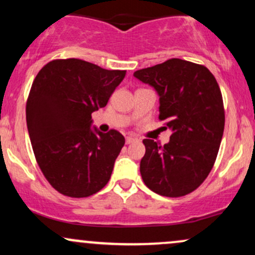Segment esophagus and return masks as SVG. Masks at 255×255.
I'll return each instance as SVG.
<instances>
[{
  "label": "esophagus",
  "instance_id": "34e87169",
  "mask_svg": "<svg viewBox=\"0 0 255 255\" xmlns=\"http://www.w3.org/2000/svg\"><path fill=\"white\" fill-rule=\"evenodd\" d=\"M134 141H136L135 137H133V136H127V137H126V144H127V145L133 144Z\"/></svg>",
  "mask_w": 255,
  "mask_h": 255
}]
</instances>
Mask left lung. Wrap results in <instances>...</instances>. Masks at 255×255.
Instances as JSON below:
<instances>
[{
    "label": "left lung",
    "instance_id": "left-lung-1",
    "mask_svg": "<svg viewBox=\"0 0 255 255\" xmlns=\"http://www.w3.org/2000/svg\"><path fill=\"white\" fill-rule=\"evenodd\" d=\"M134 77L157 91L159 120L172 130L163 146L142 140V181L163 197L189 194L209 176L223 136L225 114L217 80L203 64L180 58L140 69Z\"/></svg>",
    "mask_w": 255,
    "mask_h": 255
}]
</instances>
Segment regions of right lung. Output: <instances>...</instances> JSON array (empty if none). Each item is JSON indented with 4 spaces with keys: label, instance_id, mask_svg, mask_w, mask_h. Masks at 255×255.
Wrapping results in <instances>:
<instances>
[{
    "label": "right lung",
    "instance_id": "1",
    "mask_svg": "<svg viewBox=\"0 0 255 255\" xmlns=\"http://www.w3.org/2000/svg\"><path fill=\"white\" fill-rule=\"evenodd\" d=\"M125 75L67 58L50 61L34 78L26 103L28 134L40 170L61 194L86 198L109 182L125 137L91 129V114L107 105Z\"/></svg>",
    "mask_w": 255,
    "mask_h": 255
}]
</instances>
